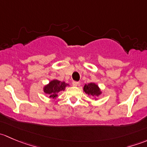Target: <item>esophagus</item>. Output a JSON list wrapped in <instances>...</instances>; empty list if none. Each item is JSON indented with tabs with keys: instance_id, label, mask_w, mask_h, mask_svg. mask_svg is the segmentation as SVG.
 I'll use <instances>...</instances> for the list:
<instances>
[{
	"instance_id": "34e87169",
	"label": "esophagus",
	"mask_w": 147,
	"mask_h": 147,
	"mask_svg": "<svg viewBox=\"0 0 147 147\" xmlns=\"http://www.w3.org/2000/svg\"><path fill=\"white\" fill-rule=\"evenodd\" d=\"M78 84H79V82H77V81H73L72 82V85L73 86H78Z\"/></svg>"
}]
</instances>
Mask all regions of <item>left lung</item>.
I'll return each instance as SVG.
<instances>
[{
  "label": "left lung",
  "mask_w": 147,
  "mask_h": 147,
  "mask_svg": "<svg viewBox=\"0 0 147 147\" xmlns=\"http://www.w3.org/2000/svg\"><path fill=\"white\" fill-rule=\"evenodd\" d=\"M84 91L86 94L91 95L92 97H97L101 94L100 88L94 83H89L84 86Z\"/></svg>",
  "instance_id": "8db88e82"
}]
</instances>
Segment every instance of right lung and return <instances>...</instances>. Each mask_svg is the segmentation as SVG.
Wrapping results in <instances>:
<instances>
[{"instance_id":"right-lung-1","label":"right lung","mask_w":147,"mask_h":147,"mask_svg":"<svg viewBox=\"0 0 147 147\" xmlns=\"http://www.w3.org/2000/svg\"><path fill=\"white\" fill-rule=\"evenodd\" d=\"M68 84L65 82L55 80L51 81L47 86H45L44 88V92L46 94H50V97L54 98L57 97V94L59 92L64 91L65 87Z\"/></svg>"}]
</instances>
